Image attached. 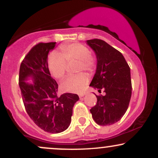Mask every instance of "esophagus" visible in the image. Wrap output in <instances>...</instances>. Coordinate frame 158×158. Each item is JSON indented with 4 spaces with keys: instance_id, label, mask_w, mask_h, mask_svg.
I'll list each match as a JSON object with an SVG mask.
<instances>
[{
    "instance_id": "1",
    "label": "esophagus",
    "mask_w": 158,
    "mask_h": 158,
    "mask_svg": "<svg viewBox=\"0 0 158 158\" xmlns=\"http://www.w3.org/2000/svg\"><path fill=\"white\" fill-rule=\"evenodd\" d=\"M85 95V94H84V93H81V94H79V97H84V96Z\"/></svg>"
}]
</instances>
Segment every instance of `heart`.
Returning <instances> with one entry per match:
<instances>
[{
    "label": "heart",
    "mask_w": 158,
    "mask_h": 158,
    "mask_svg": "<svg viewBox=\"0 0 158 158\" xmlns=\"http://www.w3.org/2000/svg\"><path fill=\"white\" fill-rule=\"evenodd\" d=\"M61 54L52 52L48 57V68L50 73L56 79H61L66 73L68 63L77 61V71L82 70L91 73L95 70L97 62L91 55L90 49L80 43L64 44L60 48ZM89 81L85 73L69 76L62 81L61 88L63 91L79 93L84 89Z\"/></svg>",
    "instance_id": "obj_1"
}]
</instances>
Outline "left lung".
I'll list each match as a JSON object with an SVG mask.
<instances>
[{"mask_svg":"<svg viewBox=\"0 0 158 158\" xmlns=\"http://www.w3.org/2000/svg\"><path fill=\"white\" fill-rule=\"evenodd\" d=\"M87 44L95 52L97 70L90 86L104 96H97V102L90 110L99 126H110L120 119L128 108L131 97L130 68L124 56L103 40L94 39Z\"/></svg>","mask_w":158,"mask_h":158,"instance_id":"1","label":"left lung"}]
</instances>
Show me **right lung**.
Here are the masks:
<instances>
[{"mask_svg": "<svg viewBox=\"0 0 158 158\" xmlns=\"http://www.w3.org/2000/svg\"><path fill=\"white\" fill-rule=\"evenodd\" d=\"M55 46L56 42H41L32 48L21 62L19 79L27 113L39 128L52 134L68 128L73 106L79 99L75 94L58 95V84L48 64L49 52ZM29 77L32 84L26 82Z\"/></svg>", "mask_w": 158, "mask_h": 158, "instance_id": "right-lung-1", "label": "right lung"}]
</instances>
